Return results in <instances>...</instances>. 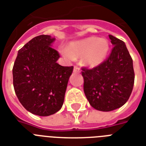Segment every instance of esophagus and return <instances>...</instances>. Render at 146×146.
<instances>
[{
	"label": "esophagus",
	"mask_w": 146,
	"mask_h": 146,
	"mask_svg": "<svg viewBox=\"0 0 146 146\" xmlns=\"http://www.w3.org/2000/svg\"><path fill=\"white\" fill-rule=\"evenodd\" d=\"M73 72H74V73H80V68H79L77 66H74V69H73Z\"/></svg>",
	"instance_id": "esophagus-1"
}]
</instances>
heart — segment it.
<instances>
[{
	"label": "heart",
	"instance_id": "b5f03b06",
	"mask_svg": "<svg viewBox=\"0 0 146 146\" xmlns=\"http://www.w3.org/2000/svg\"><path fill=\"white\" fill-rule=\"evenodd\" d=\"M109 49L108 40L103 38L91 37L84 40L71 42L67 49H60L64 57L69 59L81 57L82 64L89 67H96L102 64Z\"/></svg>",
	"mask_w": 146,
	"mask_h": 146
}]
</instances>
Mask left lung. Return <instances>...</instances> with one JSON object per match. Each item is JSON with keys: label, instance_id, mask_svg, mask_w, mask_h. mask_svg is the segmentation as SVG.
I'll return each instance as SVG.
<instances>
[{"label": "left lung", "instance_id": "1", "mask_svg": "<svg viewBox=\"0 0 146 146\" xmlns=\"http://www.w3.org/2000/svg\"><path fill=\"white\" fill-rule=\"evenodd\" d=\"M113 47L106 60L92 69L82 68L85 95L98 111H111L128 101L134 85L133 59L123 41L109 35Z\"/></svg>", "mask_w": 146, "mask_h": 146}]
</instances>
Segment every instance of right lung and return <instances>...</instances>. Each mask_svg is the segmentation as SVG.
<instances>
[{
  "mask_svg": "<svg viewBox=\"0 0 146 146\" xmlns=\"http://www.w3.org/2000/svg\"><path fill=\"white\" fill-rule=\"evenodd\" d=\"M50 35L33 38L19 49L13 67L15 93L28 111L38 116L54 114L61 108L73 66L57 63L59 53L51 47Z\"/></svg>",
  "mask_w": 146,
  "mask_h": 146,
  "instance_id": "obj_1",
  "label": "right lung"
}]
</instances>
